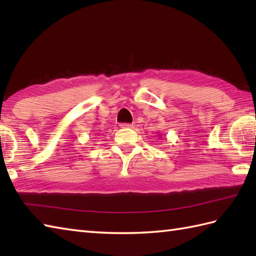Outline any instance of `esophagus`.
<instances>
[{
    "label": "esophagus",
    "mask_w": 256,
    "mask_h": 256,
    "mask_svg": "<svg viewBox=\"0 0 256 256\" xmlns=\"http://www.w3.org/2000/svg\"><path fill=\"white\" fill-rule=\"evenodd\" d=\"M121 128H133V124H131V123H122V124H121Z\"/></svg>",
    "instance_id": "34e87169"
}]
</instances>
